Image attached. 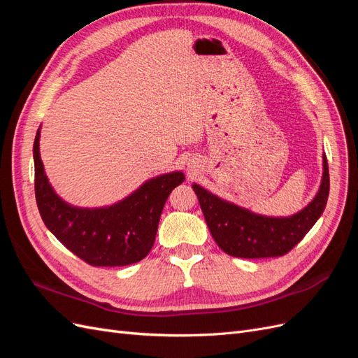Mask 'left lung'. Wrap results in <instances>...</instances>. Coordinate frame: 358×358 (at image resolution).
I'll return each mask as SVG.
<instances>
[{
    "label": "left lung",
    "mask_w": 358,
    "mask_h": 358,
    "mask_svg": "<svg viewBox=\"0 0 358 358\" xmlns=\"http://www.w3.org/2000/svg\"><path fill=\"white\" fill-rule=\"evenodd\" d=\"M321 187L305 209L287 218L263 216L221 200L197 183V194L210 234L224 252L237 258H270L289 252L312 229L326 209L330 178L326 155Z\"/></svg>",
    "instance_id": "left-lung-1"
}]
</instances>
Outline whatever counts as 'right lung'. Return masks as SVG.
I'll return each mask as SVG.
<instances>
[{"label":"right lung","instance_id":"1","mask_svg":"<svg viewBox=\"0 0 358 358\" xmlns=\"http://www.w3.org/2000/svg\"><path fill=\"white\" fill-rule=\"evenodd\" d=\"M40 128L34 140L36 200L50 233L94 267L128 266L143 259L154 246L159 216L170 192L185 180L173 171L145 182L122 201L99 209L74 208L61 200L40 158Z\"/></svg>","mask_w":358,"mask_h":358}]
</instances>
